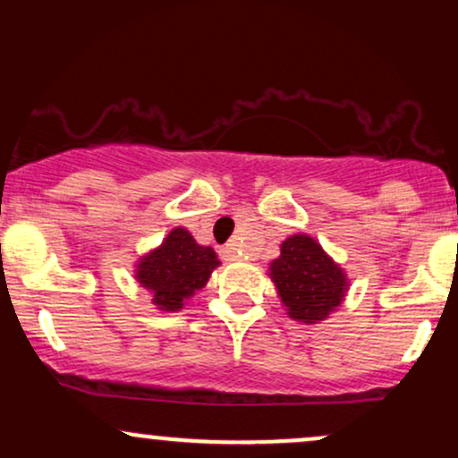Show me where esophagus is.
<instances>
[{"instance_id":"1","label":"esophagus","mask_w":458,"mask_h":458,"mask_svg":"<svg viewBox=\"0 0 458 458\" xmlns=\"http://www.w3.org/2000/svg\"><path fill=\"white\" fill-rule=\"evenodd\" d=\"M222 256L225 260H236L241 256V251H239V247H236V243H228L222 250Z\"/></svg>"}]
</instances>
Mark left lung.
Returning a JSON list of instances; mask_svg holds the SVG:
<instances>
[{"instance_id":"obj_1","label":"left lung","mask_w":458,"mask_h":458,"mask_svg":"<svg viewBox=\"0 0 458 458\" xmlns=\"http://www.w3.org/2000/svg\"><path fill=\"white\" fill-rule=\"evenodd\" d=\"M288 318L303 325L327 320L344 303L351 280L314 236L291 234L282 241L280 256L269 273Z\"/></svg>"}]
</instances>
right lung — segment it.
<instances>
[{"instance_id":"1","label":"right lung","mask_w":458,"mask_h":458,"mask_svg":"<svg viewBox=\"0 0 458 458\" xmlns=\"http://www.w3.org/2000/svg\"><path fill=\"white\" fill-rule=\"evenodd\" d=\"M219 265L213 247L199 245L187 228L176 225L159 245L135 260L133 277L150 293L155 310L178 312L207 286Z\"/></svg>"}]
</instances>
